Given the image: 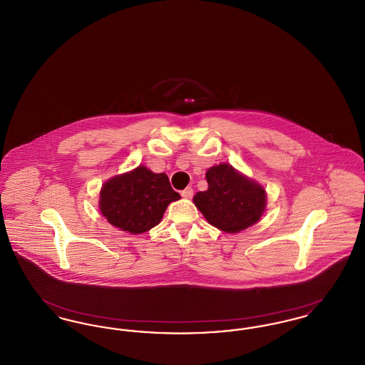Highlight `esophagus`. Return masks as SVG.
I'll use <instances>...</instances> for the list:
<instances>
[{"mask_svg": "<svg viewBox=\"0 0 365 365\" xmlns=\"http://www.w3.org/2000/svg\"><path fill=\"white\" fill-rule=\"evenodd\" d=\"M180 194H182V197H183V198H191V197H192V194H194V190H192L191 187H186L185 190H182Z\"/></svg>", "mask_w": 365, "mask_h": 365, "instance_id": "obj_1", "label": "esophagus"}]
</instances>
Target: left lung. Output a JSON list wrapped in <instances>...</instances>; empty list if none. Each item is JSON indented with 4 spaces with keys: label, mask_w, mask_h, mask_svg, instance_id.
<instances>
[{
    "label": "left lung",
    "mask_w": 365,
    "mask_h": 365,
    "mask_svg": "<svg viewBox=\"0 0 365 365\" xmlns=\"http://www.w3.org/2000/svg\"><path fill=\"white\" fill-rule=\"evenodd\" d=\"M207 182L208 190L197 192L192 200L209 225L234 234L259 222L265 208V190L259 183L228 164L209 168Z\"/></svg>",
    "instance_id": "left-lung-1"
}]
</instances>
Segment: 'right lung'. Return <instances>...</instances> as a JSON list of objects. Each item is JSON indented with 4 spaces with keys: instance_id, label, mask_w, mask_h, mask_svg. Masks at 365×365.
I'll return each instance as SVG.
<instances>
[{
    "instance_id": "obj_1",
    "label": "right lung",
    "mask_w": 365,
    "mask_h": 365,
    "mask_svg": "<svg viewBox=\"0 0 365 365\" xmlns=\"http://www.w3.org/2000/svg\"><path fill=\"white\" fill-rule=\"evenodd\" d=\"M100 209L112 226L142 234L157 226L170 202L180 198L165 174L138 167L108 180L100 192Z\"/></svg>"
}]
</instances>
